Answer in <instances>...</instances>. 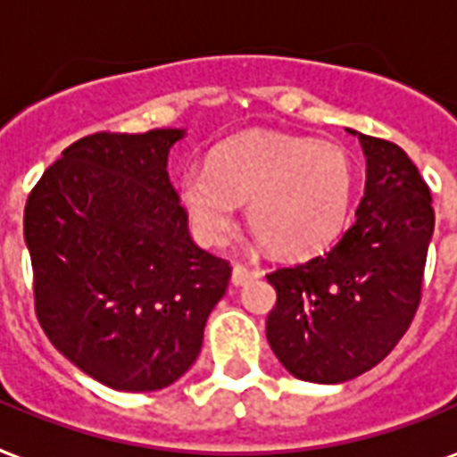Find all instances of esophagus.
<instances>
[{
	"instance_id": "obj_1",
	"label": "esophagus",
	"mask_w": 457,
	"mask_h": 457,
	"mask_svg": "<svg viewBox=\"0 0 457 457\" xmlns=\"http://www.w3.org/2000/svg\"><path fill=\"white\" fill-rule=\"evenodd\" d=\"M254 269H249L245 263H235V266H232V283H235V286H245L246 280L254 278Z\"/></svg>"
}]
</instances>
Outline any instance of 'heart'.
<instances>
[{
  "mask_svg": "<svg viewBox=\"0 0 457 457\" xmlns=\"http://www.w3.org/2000/svg\"><path fill=\"white\" fill-rule=\"evenodd\" d=\"M356 191L349 152L332 143L276 133H245L218 145L208 167L179 177V201L194 235L220 246L235 228L237 201L273 254L310 256L339 237Z\"/></svg>",
  "mask_w": 457,
  "mask_h": 457,
  "instance_id": "heart-1",
  "label": "heart"
}]
</instances>
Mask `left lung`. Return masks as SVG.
Here are the masks:
<instances>
[{
  "mask_svg": "<svg viewBox=\"0 0 457 457\" xmlns=\"http://www.w3.org/2000/svg\"><path fill=\"white\" fill-rule=\"evenodd\" d=\"M349 133L368 167L356 222L329 252L266 276L276 288L266 339L307 383H346L397 346L421 303L434 235L431 194L407 152Z\"/></svg>",
  "mask_w": 457,
  "mask_h": 457,
  "instance_id": "1",
  "label": "left lung"
}]
</instances>
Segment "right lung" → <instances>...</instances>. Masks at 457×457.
<instances>
[{
  "label": "right lung",
  "instance_id": "obj_1",
  "mask_svg": "<svg viewBox=\"0 0 457 457\" xmlns=\"http://www.w3.org/2000/svg\"><path fill=\"white\" fill-rule=\"evenodd\" d=\"M184 130L94 133L46 169L23 211L36 317L62 356L123 392L177 383L232 266L188 235L167 157Z\"/></svg>",
  "mask_w": 457,
  "mask_h": 457
}]
</instances>
